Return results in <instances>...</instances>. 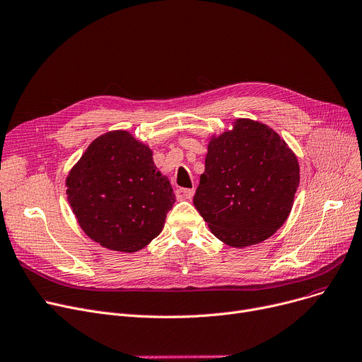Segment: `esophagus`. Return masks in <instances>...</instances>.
<instances>
[{
	"label": "esophagus",
	"instance_id": "34e87169",
	"mask_svg": "<svg viewBox=\"0 0 362 362\" xmlns=\"http://www.w3.org/2000/svg\"><path fill=\"white\" fill-rule=\"evenodd\" d=\"M194 196V188H178L177 197L180 200H191Z\"/></svg>",
	"mask_w": 362,
	"mask_h": 362
}]
</instances>
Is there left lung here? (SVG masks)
Returning <instances> with one entry per match:
<instances>
[{
	"label": "left lung",
	"instance_id": "8db88e82",
	"mask_svg": "<svg viewBox=\"0 0 362 362\" xmlns=\"http://www.w3.org/2000/svg\"><path fill=\"white\" fill-rule=\"evenodd\" d=\"M300 165L266 124L240 118L211 137L193 203L214 235L230 247L259 244L288 219Z\"/></svg>",
	"mask_w": 362,
	"mask_h": 362
}]
</instances>
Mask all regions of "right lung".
Here are the masks:
<instances>
[{"instance_id": "add662e5", "label": "right lung", "mask_w": 362, "mask_h": 362, "mask_svg": "<svg viewBox=\"0 0 362 362\" xmlns=\"http://www.w3.org/2000/svg\"><path fill=\"white\" fill-rule=\"evenodd\" d=\"M148 146L129 132L93 140L70 171L67 197L80 228L102 247L134 252L156 238L175 203Z\"/></svg>"}]
</instances>
